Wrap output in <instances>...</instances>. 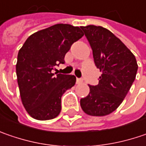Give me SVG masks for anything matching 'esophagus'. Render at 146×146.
Here are the masks:
<instances>
[{
	"label": "esophagus",
	"instance_id": "34e87169",
	"mask_svg": "<svg viewBox=\"0 0 146 146\" xmlns=\"http://www.w3.org/2000/svg\"><path fill=\"white\" fill-rule=\"evenodd\" d=\"M82 82V79H80V78H77V83L78 84H80Z\"/></svg>",
	"mask_w": 146,
	"mask_h": 146
}]
</instances>
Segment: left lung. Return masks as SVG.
I'll return each instance as SVG.
<instances>
[{"mask_svg": "<svg viewBox=\"0 0 146 146\" xmlns=\"http://www.w3.org/2000/svg\"><path fill=\"white\" fill-rule=\"evenodd\" d=\"M81 29L101 72L98 85H89L88 96L81 99V108L90 116H105L116 110L123 101L136 78L137 62L130 50L110 30L95 25Z\"/></svg>", "mask_w": 146, "mask_h": 146, "instance_id": "8db88e82", "label": "left lung"}]
</instances>
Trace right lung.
<instances>
[{
  "instance_id": "add662e5",
  "label": "right lung",
  "mask_w": 146,
  "mask_h": 146,
  "mask_svg": "<svg viewBox=\"0 0 146 146\" xmlns=\"http://www.w3.org/2000/svg\"><path fill=\"white\" fill-rule=\"evenodd\" d=\"M79 27L58 23L29 36L19 50L16 74L22 103L36 120H50L61 111V96L75 85L74 75L52 73L64 63L73 42L83 36Z\"/></svg>"
}]
</instances>
